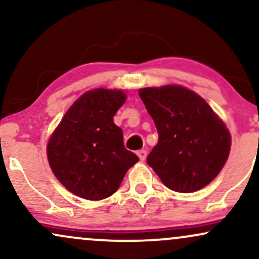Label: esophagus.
Wrapping results in <instances>:
<instances>
[{
	"mask_svg": "<svg viewBox=\"0 0 259 259\" xmlns=\"http://www.w3.org/2000/svg\"><path fill=\"white\" fill-rule=\"evenodd\" d=\"M138 156H139L140 160H141V162H144V160L146 159V157H147V151L146 150H140L138 152Z\"/></svg>",
	"mask_w": 259,
	"mask_h": 259,
	"instance_id": "esophagus-1",
	"label": "esophagus"
}]
</instances>
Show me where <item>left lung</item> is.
<instances>
[{
	"instance_id": "obj_1",
	"label": "left lung",
	"mask_w": 259,
	"mask_h": 259,
	"mask_svg": "<svg viewBox=\"0 0 259 259\" xmlns=\"http://www.w3.org/2000/svg\"><path fill=\"white\" fill-rule=\"evenodd\" d=\"M139 95L158 132L147 156L168 189L194 192L221 173L230 152V133L209 105L179 85L140 89Z\"/></svg>"
}]
</instances>
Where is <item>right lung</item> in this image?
Listing matches in <instances>:
<instances>
[{"instance_id": "right-lung-1", "label": "right lung", "mask_w": 259, "mask_h": 259, "mask_svg": "<svg viewBox=\"0 0 259 259\" xmlns=\"http://www.w3.org/2000/svg\"><path fill=\"white\" fill-rule=\"evenodd\" d=\"M125 100L121 90L85 92L49 140L50 167L72 194L91 201L109 197L139 160L124 146L123 132L113 121Z\"/></svg>"}]
</instances>
